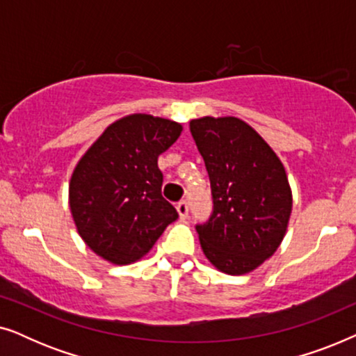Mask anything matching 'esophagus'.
Returning <instances> with one entry per match:
<instances>
[{"mask_svg":"<svg viewBox=\"0 0 356 356\" xmlns=\"http://www.w3.org/2000/svg\"><path fill=\"white\" fill-rule=\"evenodd\" d=\"M177 211L179 213V218H186L188 217V202L186 201H179L177 206Z\"/></svg>","mask_w":356,"mask_h":356,"instance_id":"obj_1","label":"esophagus"}]
</instances>
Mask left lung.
<instances>
[{"label":"left lung","instance_id":"1","mask_svg":"<svg viewBox=\"0 0 356 356\" xmlns=\"http://www.w3.org/2000/svg\"><path fill=\"white\" fill-rule=\"evenodd\" d=\"M206 163L212 213L197 223L202 251L218 270L241 275L254 270L280 246L291 212V191L282 162L245 121H189Z\"/></svg>","mask_w":356,"mask_h":356}]
</instances>
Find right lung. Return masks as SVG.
<instances>
[{"instance_id":"1","label":"right lung","mask_w":356,"mask_h":356,"mask_svg":"<svg viewBox=\"0 0 356 356\" xmlns=\"http://www.w3.org/2000/svg\"><path fill=\"white\" fill-rule=\"evenodd\" d=\"M181 129L165 118L129 115L110 124L77 163L71 213L82 240L104 259L120 266L140 259L178 218L162 196L157 159Z\"/></svg>"}]
</instances>
